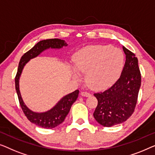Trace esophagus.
I'll return each instance as SVG.
<instances>
[{
  "label": "esophagus",
  "instance_id": "1",
  "mask_svg": "<svg viewBox=\"0 0 155 155\" xmlns=\"http://www.w3.org/2000/svg\"><path fill=\"white\" fill-rule=\"evenodd\" d=\"M81 95H82L84 97H88L90 96L91 94L88 92H86V91H83V92L81 93Z\"/></svg>",
  "mask_w": 155,
  "mask_h": 155
}]
</instances>
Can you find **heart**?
Listing matches in <instances>:
<instances>
[{"label": "heart", "mask_w": 155, "mask_h": 155, "mask_svg": "<svg viewBox=\"0 0 155 155\" xmlns=\"http://www.w3.org/2000/svg\"><path fill=\"white\" fill-rule=\"evenodd\" d=\"M124 55L120 49L111 45H88L74 57V68L79 74H86L87 84L93 89L112 86L118 78L124 64ZM76 79L78 76L74 75Z\"/></svg>", "instance_id": "obj_1"}]
</instances>
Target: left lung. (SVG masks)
<instances>
[{"label": "left lung", "mask_w": 155, "mask_h": 155, "mask_svg": "<svg viewBox=\"0 0 155 155\" xmlns=\"http://www.w3.org/2000/svg\"><path fill=\"white\" fill-rule=\"evenodd\" d=\"M123 50L126 62L120 77L107 90L94 94L98 102L93 117L105 127L123 123L131 116L140 88L141 74L138 58L124 46Z\"/></svg>", "instance_id": "left-lung-1"}]
</instances>
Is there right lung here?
I'll return each mask as SVG.
<instances>
[{"instance_id":"right-lung-1","label":"right lung","mask_w":155,"mask_h":155,"mask_svg":"<svg viewBox=\"0 0 155 155\" xmlns=\"http://www.w3.org/2000/svg\"><path fill=\"white\" fill-rule=\"evenodd\" d=\"M67 43L64 40L58 38L41 41L37 43L31 50L24 54L19 61L17 72L15 77V89H16L17 96H18L19 104L27 118L31 123L40 127L53 128L62 124L69 112L71 105L77 100L79 91L78 90H76L74 92L65 95L53 108L47 112L41 113L35 112L27 107L21 98L19 86V77L22 72L24 67L31 59L36 58L47 49H60L63 46H67Z\"/></svg>"}]
</instances>
